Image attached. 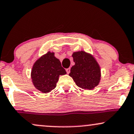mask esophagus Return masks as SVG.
I'll use <instances>...</instances> for the list:
<instances>
[{
  "label": "esophagus",
  "mask_w": 134,
  "mask_h": 134,
  "mask_svg": "<svg viewBox=\"0 0 134 134\" xmlns=\"http://www.w3.org/2000/svg\"><path fill=\"white\" fill-rule=\"evenodd\" d=\"M66 72H67V74L70 73V68H68V69H66Z\"/></svg>",
  "instance_id": "esophagus-1"
}]
</instances>
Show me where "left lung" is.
<instances>
[{"instance_id": "8db88e82", "label": "left lung", "mask_w": 134, "mask_h": 134, "mask_svg": "<svg viewBox=\"0 0 134 134\" xmlns=\"http://www.w3.org/2000/svg\"><path fill=\"white\" fill-rule=\"evenodd\" d=\"M72 57L75 65L70 69L69 76L80 88L94 89L101 79L100 67L96 58L83 51L74 52Z\"/></svg>"}]
</instances>
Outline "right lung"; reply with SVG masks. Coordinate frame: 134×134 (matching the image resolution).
<instances>
[{
  "instance_id": "right-lung-1",
  "label": "right lung",
  "mask_w": 134,
  "mask_h": 134,
  "mask_svg": "<svg viewBox=\"0 0 134 134\" xmlns=\"http://www.w3.org/2000/svg\"><path fill=\"white\" fill-rule=\"evenodd\" d=\"M54 52L49 51L35 61L31 70L34 86L42 93H47L56 87L60 75L67 74Z\"/></svg>"
}]
</instances>
